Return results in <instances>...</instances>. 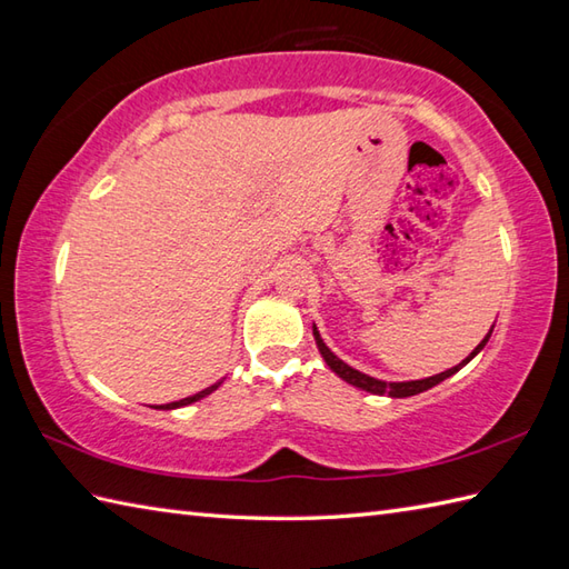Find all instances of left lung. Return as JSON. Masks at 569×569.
Segmentation results:
<instances>
[{
  "instance_id": "1",
  "label": "left lung",
  "mask_w": 569,
  "mask_h": 569,
  "mask_svg": "<svg viewBox=\"0 0 569 569\" xmlns=\"http://www.w3.org/2000/svg\"><path fill=\"white\" fill-rule=\"evenodd\" d=\"M493 330V328H491ZM491 330H489V335L485 337V340H481L477 347H475V352H471L467 359H462V365H457V367H452V369H447V371H442V373H435V377H428V379H418V381H379V379H373V377H367V373H361V371H357V369H352L349 365H345V361L337 357L332 349L322 342V337H320V332L312 328V335H316V342H318V349H320V355H322V359L328 361V367L337 373V377L340 379H345L347 383H352V386H357V389H361V391H369V393H377V396H391V398H406V396H416V393H422V391H428V389H432V386H438L440 381H445L447 377H452V373H457L459 369H462L467 361H471L475 359L481 349H485V345L489 342V337H491Z\"/></svg>"
}]
</instances>
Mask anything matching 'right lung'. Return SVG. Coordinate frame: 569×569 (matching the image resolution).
<instances>
[{
  "instance_id": "add662e5",
  "label": "right lung",
  "mask_w": 569,
  "mask_h": 569,
  "mask_svg": "<svg viewBox=\"0 0 569 569\" xmlns=\"http://www.w3.org/2000/svg\"><path fill=\"white\" fill-rule=\"evenodd\" d=\"M222 381H217V383H212V386H208V389H202L200 393H196V396H188V398H180V401H176V403H166V406H161L163 410H171V408H180V406H190V403H196V401H200V398H204V396H210L217 386H220Z\"/></svg>"
}]
</instances>
